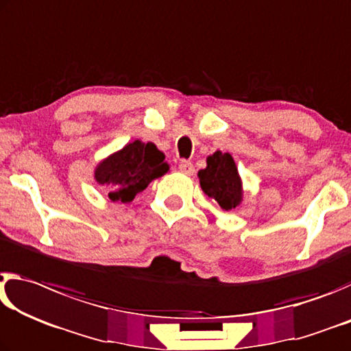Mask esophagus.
I'll return each instance as SVG.
<instances>
[{"instance_id":"34e87169","label":"esophagus","mask_w":351,"mask_h":351,"mask_svg":"<svg viewBox=\"0 0 351 351\" xmlns=\"http://www.w3.org/2000/svg\"><path fill=\"white\" fill-rule=\"evenodd\" d=\"M179 169H180V172H183V174H186V176L194 174V166H193V163H189V162H180Z\"/></svg>"}]
</instances>
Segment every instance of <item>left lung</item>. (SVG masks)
<instances>
[{
	"label": "left lung",
	"mask_w": 351,
	"mask_h": 351,
	"mask_svg": "<svg viewBox=\"0 0 351 351\" xmlns=\"http://www.w3.org/2000/svg\"><path fill=\"white\" fill-rule=\"evenodd\" d=\"M199 182L206 196L215 199L222 210L237 208L243 200V183L237 163L228 152L216 151L206 158V168L199 171Z\"/></svg>",
	"instance_id": "left-lung-1"
}]
</instances>
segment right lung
I'll list each match as a JSON object with an SVG mask.
<instances>
[{"label": "right lung", "instance_id": "right-lung-1", "mask_svg": "<svg viewBox=\"0 0 351 351\" xmlns=\"http://www.w3.org/2000/svg\"><path fill=\"white\" fill-rule=\"evenodd\" d=\"M168 169L165 154L154 143L135 140L102 160L95 169V179L99 185L108 188V199L128 204Z\"/></svg>", "mask_w": 351, "mask_h": 351}]
</instances>
